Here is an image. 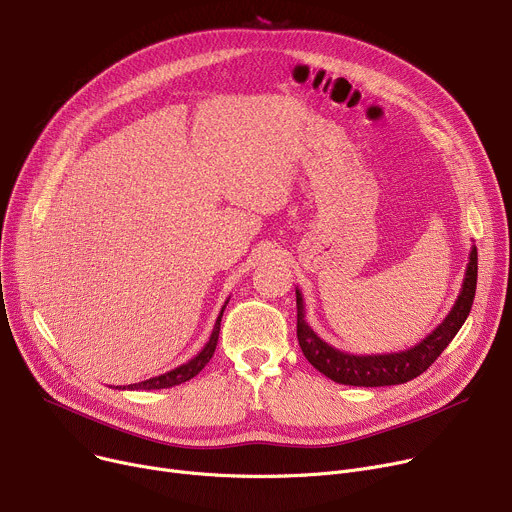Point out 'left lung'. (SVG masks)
Instances as JSON below:
<instances>
[{
    "label": "left lung",
    "instance_id": "obj_1",
    "mask_svg": "<svg viewBox=\"0 0 512 512\" xmlns=\"http://www.w3.org/2000/svg\"><path fill=\"white\" fill-rule=\"evenodd\" d=\"M475 285H477V248L471 246L463 287L459 291L453 310L446 314V318L424 341H419L411 349H405L399 353H382V355L345 353L333 345H328L324 339H320L312 330V326L306 322L304 295L302 291L295 289L297 341L308 362L326 378L335 380L339 384H349V386L403 384L417 378L419 374H424L436 362L438 355L448 347V343L455 339L459 328L463 326V322L471 312Z\"/></svg>",
    "mask_w": 512,
    "mask_h": 512
}]
</instances>
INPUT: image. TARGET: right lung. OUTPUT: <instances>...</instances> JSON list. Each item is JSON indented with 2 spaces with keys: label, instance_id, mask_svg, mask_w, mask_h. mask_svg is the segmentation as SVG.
<instances>
[{
  "label": "right lung",
  "instance_id": "1",
  "mask_svg": "<svg viewBox=\"0 0 512 512\" xmlns=\"http://www.w3.org/2000/svg\"><path fill=\"white\" fill-rule=\"evenodd\" d=\"M227 306V302H225ZM225 306L221 308L219 316H217V322H215V328L213 333H210V339L208 343L190 359V362L177 366L161 376H155V378H148V380H142V382H136V384H128V386H119L122 390H159V388H171V386H177V384H184L188 382L190 378H194L208 362L210 357H213L215 349H217V341H219V330H221V318H223V312H225Z\"/></svg>",
  "mask_w": 512,
  "mask_h": 512
}]
</instances>
